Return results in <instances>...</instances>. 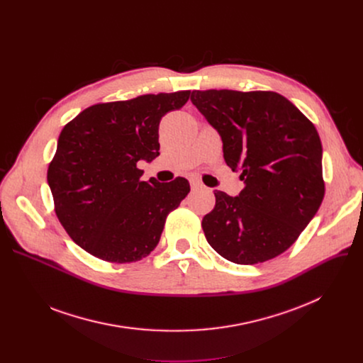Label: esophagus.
<instances>
[{"mask_svg": "<svg viewBox=\"0 0 363 363\" xmlns=\"http://www.w3.org/2000/svg\"><path fill=\"white\" fill-rule=\"evenodd\" d=\"M189 184H191L192 191H196V189H202V188H203V184H202L199 179H196V178H191V179H189Z\"/></svg>", "mask_w": 363, "mask_h": 363, "instance_id": "esophagus-1", "label": "esophagus"}]
</instances>
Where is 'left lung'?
I'll list each match as a JSON object with an SVG mask.
<instances>
[{
	"instance_id": "1",
	"label": "left lung",
	"mask_w": 363,
	"mask_h": 363,
	"mask_svg": "<svg viewBox=\"0 0 363 363\" xmlns=\"http://www.w3.org/2000/svg\"><path fill=\"white\" fill-rule=\"evenodd\" d=\"M191 101L218 132L225 164L244 181L237 196L214 192V210L202 220L206 241L235 264L277 257L323 201L316 128L274 91L195 90Z\"/></svg>"
}]
</instances>
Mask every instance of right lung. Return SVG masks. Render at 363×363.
Listing matches in <instances>:
<instances>
[{"instance_id": "add662e5", "label": "right lung", "mask_w": 363, "mask_h": 363, "mask_svg": "<svg viewBox=\"0 0 363 363\" xmlns=\"http://www.w3.org/2000/svg\"><path fill=\"white\" fill-rule=\"evenodd\" d=\"M189 93L100 103L63 128L47 182L59 221L89 254L123 264L158 245L165 220L188 195L189 182L181 177L145 182L138 162L158 157L160 122L181 109Z\"/></svg>"}]
</instances>
